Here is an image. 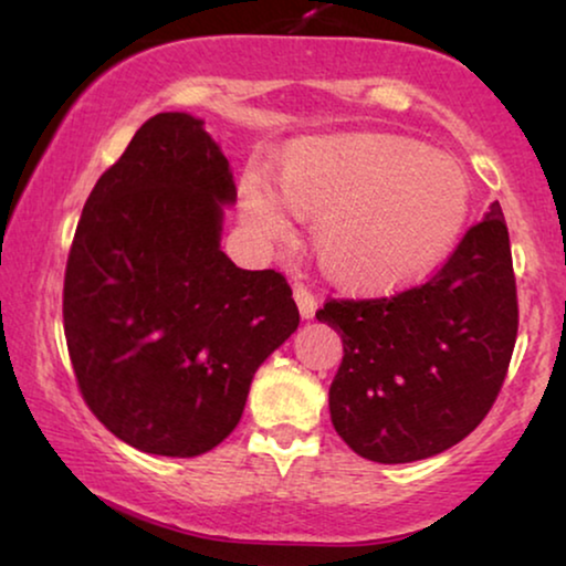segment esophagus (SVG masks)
<instances>
[{
    "mask_svg": "<svg viewBox=\"0 0 566 566\" xmlns=\"http://www.w3.org/2000/svg\"><path fill=\"white\" fill-rule=\"evenodd\" d=\"M293 298H296V304H298V312H301V316H304V319H314V314H316V298H314V293L306 289V285H296V289H293Z\"/></svg>",
    "mask_w": 566,
    "mask_h": 566,
    "instance_id": "1",
    "label": "esophagus"
}]
</instances>
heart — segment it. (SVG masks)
<instances>
[{"mask_svg":"<svg viewBox=\"0 0 566 566\" xmlns=\"http://www.w3.org/2000/svg\"><path fill=\"white\" fill-rule=\"evenodd\" d=\"M242 223L262 244L293 234V211L316 219L314 250L332 281L386 293L428 277L467 227L469 177L448 154L381 134L291 146L281 188L242 182Z\"/></svg>","mask_w":566,"mask_h":566,"instance_id":"obj_1","label":"heart"}]
</instances>
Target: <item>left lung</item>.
I'll list each match as a JSON object with an SVG mask.
<instances>
[{"label": "left lung", "mask_w": 566, "mask_h": 566, "mask_svg": "<svg viewBox=\"0 0 566 566\" xmlns=\"http://www.w3.org/2000/svg\"><path fill=\"white\" fill-rule=\"evenodd\" d=\"M316 319L343 337L329 386L337 436L378 463L443 453L484 420L517 337V296L497 200L420 289L327 301Z\"/></svg>", "instance_id": "1"}]
</instances>
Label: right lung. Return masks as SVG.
Wrapping results in <instances>:
<instances>
[{"instance_id":"right-lung-1","label":"right lung","mask_w":566,"mask_h":566,"mask_svg":"<svg viewBox=\"0 0 566 566\" xmlns=\"http://www.w3.org/2000/svg\"><path fill=\"white\" fill-rule=\"evenodd\" d=\"M234 203L229 161L190 113L146 120L84 203L64 277L69 358L97 420L144 453L219 446L298 327L281 273L221 252Z\"/></svg>"}]
</instances>
